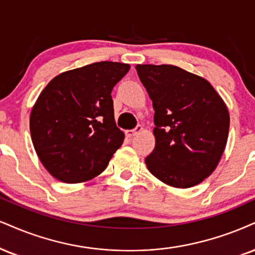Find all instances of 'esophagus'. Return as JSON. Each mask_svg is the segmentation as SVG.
I'll list each match as a JSON object with an SVG mask.
<instances>
[{"mask_svg":"<svg viewBox=\"0 0 255 255\" xmlns=\"http://www.w3.org/2000/svg\"><path fill=\"white\" fill-rule=\"evenodd\" d=\"M142 130H143L142 125H137L136 128H133V130H127V131H125V134H127V137L131 138V137L136 136V134L139 133Z\"/></svg>","mask_w":255,"mask_h":255,"instance_id":"34e87169","label":"esophagus"}]
</instances>
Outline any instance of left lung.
Returning <instances> with one entry per match:
<instances>
[{
	"mask_svg": "<svg viewBox=\"0 0 255 255\" xmlns=\"http://www.w3.org/2000/svg\"><path fill=\"white\" fill-rule=\"evenodd\" d=\"M155 110L156 145L147 169L175 188L199 184L215 170L229 131L227 106L199 75L172 65H137Z\"/></svg>",
	"mask_w": 255,
	"mask_h": 255,
	"instance_id": "8db88e82",
	"label": "left lung"
}]
</instances>
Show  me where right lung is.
<instances>
[{
    "label": "right lung",
    "instance_id": "right-lung-1",
    "mask_svg": "<svg viewBox=\"0 0 255 255\" xmlns=\"http://www.w3.org/2000/svg\"><path fill=\"white\" fill-rule=\"evenodd\" d=\"M130 65L102 61L49 81L30 113V136L41 163L56 180L80 183L105 170L121 147L111 92Z\"/></svg>",
    "mask_w": 255,
    "mask_h": 255
}]
</instances>
